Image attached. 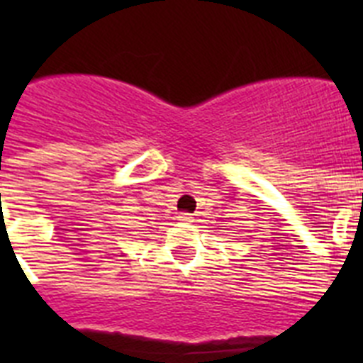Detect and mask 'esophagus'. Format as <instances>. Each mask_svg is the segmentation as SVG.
Segmentation results:
<instances>
[{
    "mask_svg": "<svg viewBox=\"0 0 363 363\" xmlns=\"http://www.w3.org/2000/svg\"><path fill=\"white\" fill-rule=\"evenodd\" d=\"M178 220L184 221V223H189V221H192V214L191 213H179Z\"/></svg>",
    "mask_w": 363,
    "mask_h": 363,
    "instance_id": "esophagus-1",
    "label": "esophagus"
}]
</instances>
